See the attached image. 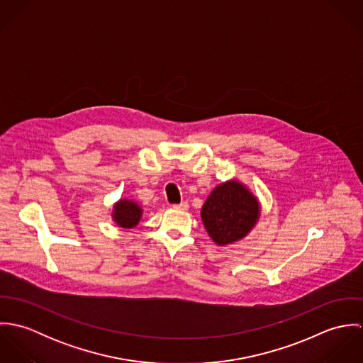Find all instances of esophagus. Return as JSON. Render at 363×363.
Wrapping results in <instances>:
<instances>
[{"label":"esophagus","instance_id":"34e87169","mask_svg":"<svg viewBox=\"0 0 363 363\" xmlns=\"http://www.w3.org/2000/svg\"><path fill=\"white\" fill-rule=\"evenodd\" d=\"M173 208L174 209H180V211H186V209H189V204L186 201H183L180 204H173Z\"/></svg>","mask_w":363,"mask_h":363}]
</instances>
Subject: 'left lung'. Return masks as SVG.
<instances>
[{"instance_id":"left-lung-1","label":"left lung","mask_w":363,"mask_h":363,"mask_svg":"<svg viewBox=\"0 0 363 363\" xmlns=\"http://www.w3.org/2000/svg\"><path fill=\"white\" fill-rule=\"evenodd\" d=\"M259 216L257 199L235 180L215 187L201 209L208 235L219 246L245 238Z\"/></svg>"}]
</instances>
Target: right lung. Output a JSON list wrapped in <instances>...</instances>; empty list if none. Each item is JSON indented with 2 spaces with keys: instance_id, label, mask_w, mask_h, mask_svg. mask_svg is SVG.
Listing matches in <instances>:
<instances>
[{
  "instance_id": "1",
  "label": "right lung",
  "mask_w": 363,
  "mask_h": 363,
  "mask_svg": "<svg viewBox=\"0 0 363 363\" xmlns=\"http://www.w3.org/2000/svg\"><path fill=\"white\" fill-rule=\"evenodd\" d=\"M143 209L138 207L135 203L128 201V200H120L114 206V212H113V219L116 223L121 228L130 229L134 228L140 219H141Z\"/></svg>"
}]
</instances>
